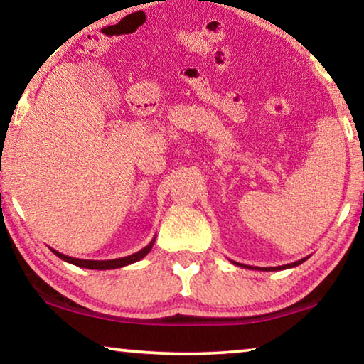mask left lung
<instances>
[{
    "label": "left lung",
    "instance_id": "left-lung-1",
    "mask_svg": "<svg viewBox=\"0 0 364 364\" xmlns=\"http://www.w3.org/2000/svg\"><path fill=\"white\" fill-rule=\"evenodd\" d=\"M308 257L301 258V260H297L294 263H287V264H282V267H269V268H258V267H249V264H242V263H236L232 262L234 264H237V267H242V268H247V269H262V271H279V269H287V268H294V267H299L300 263H304Z\"/></svg>",
    "mask_w": 364,
    "mask_h": 364
}]
</instances>
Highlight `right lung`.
<instances>
[{"label": "right lung", "instance_id": "obj_1", "mask_svg": "<svg viewBox=\"0 0 364 364\" xmlns=\"http://www.w3.org/2000/svg\"><path fill=\"white\" fill-rule=\"evenodd\" d=\"M154 242H156V236L152 237V241L147 244L144 249H141L139 252H136V254H132V255L122 257V258H114V260H82V258H73V257L60 254V252L54 250L51 247H49V249H51L53 254L58 255L60 260L75 264V267H80V268H86V269H115V268L127 267V264H132L134 262L141 260V258H144L151 252Z\"/></svg>", "mask_w": 364, "mask_h": 364}]
</instances>
